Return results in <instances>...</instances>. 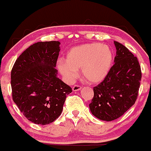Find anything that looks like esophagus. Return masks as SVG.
I'll return each instance as SVG.
<instances>
[{"mask_svg":"<svg viewBox=\"0 0 151 151\" xmlns=\"http://www.w3.org/2000/svg\"><path fill=\"white\" fill-rule=\"evenodd\" d=\"M81 88H82V86H80V85H73V91H77L81 90Z\"/></svg>","mask_w":151,"mask_h":151,"instance_id":"esophagus-1","label":"esophagus"}]
</instances>
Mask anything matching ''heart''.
I'll return each instance as SVG.
<instances>
[{"label": "heart", "mask_w": 151, "mask_h": 151, "mask_svg": "<svg viewBox=\"0 0 151 151\" xmlns=\"http://www.w3.org/2000/svg\"><path fill=\"white\" fill-rule=\"evenodd\" d=\"M113 52L109 47L98 43L82 45L73 47L66 60H60L57 67L66 79L72 82L82 69V76L91 83H97L107 76L113 63Z\"/></svg>", "instance_id": "b5f03b06"}]
</instances>
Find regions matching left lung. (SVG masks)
<instances>
[{
  "label": "left lung",
  "instance_id": "1",
  "mask_svg": "<svg viewBox=\"0 0 151 151\" xmlns=\"http://www.w3.org/2000/svg\"><path fill=\"white\" fill-rule=\"evenodd\" d=\"M116 56L107 76L94 87L89 104L92 114L104 121L122 116L132 106L138 95L141 80L138 58L126 47L114 41Z\"/></svg>",
  "mask_w": 151,
  "mask_h": 151
}]
</instances>
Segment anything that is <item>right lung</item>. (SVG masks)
<instances>
[{
  "instance_id": "1",
  "label": "right lung",
  "mask_w": 151,
  "mask_h": 151,
  "mask_svg": "<svg viewBox=\"0 0 151 151\" xmlns=\"http://www.w3.org/2000/svg\"><path fill=\"white\" fill-rule=\"evenodd\" d=\"M60 42L41 41L17 58L11 70L13 100L26 119L47 125L62 113L70 86L57 77Z\"/></svg>"
}]
</instances>
